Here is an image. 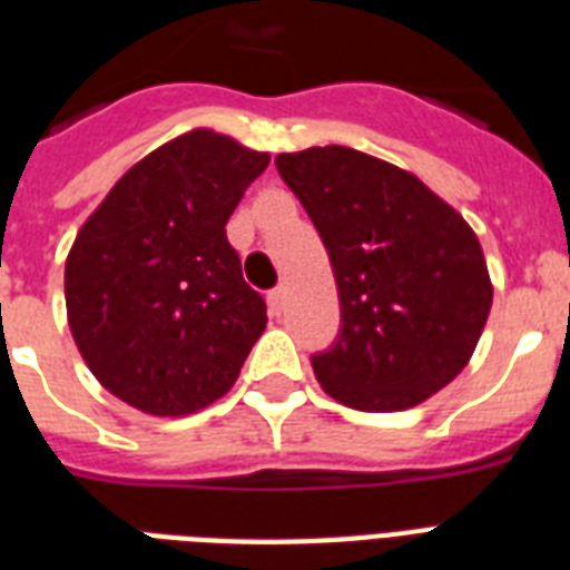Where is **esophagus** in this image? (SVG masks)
Returning a JSON list of instances; mask_svg holds the SVG:
<instances>
[{
	"instance_id": "1",
	"label": "esophagus",
	"mask_w": 570,
	"mask_h": 570,
	"mask_svg": "<svg viewBox=\"0 0 570 570\" xmlns=\"http://www.w3.org/2000/svg\"><path fill=\"white\" fill-rule=\"evenodd\" d=\"M284 302H286V286H275V289L268 293V311H272V316H281Z\"/></svg>"
}]
</instances>
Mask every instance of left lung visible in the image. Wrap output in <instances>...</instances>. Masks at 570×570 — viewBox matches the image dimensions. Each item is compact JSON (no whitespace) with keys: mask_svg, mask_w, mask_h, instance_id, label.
I'll use <instances>...</instances> for the list:
<instances>
[{"mask_svg":"<svg viewBox=\"0 0 570 570\" xmlns=\"http://www.w3.org/2000/svg\"><path fill=\"white\" fill-rule=\"evenodd\" d=\"M337 277L340 334L311 357L328 396L405 411L468 366L491 311V277L470 230L414 174L352 147L281 154Z\"/></svg>","mask_w":570,"mask_h":570,"instance_id":"1","label":"left lung"}]
</instances>
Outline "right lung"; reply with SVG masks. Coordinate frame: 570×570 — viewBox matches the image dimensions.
<instances>
[{
  "instance_id": "1",
  "label": "right lung",
  "mask_w": 570,
  "mask_h": 570,
  "mask_svg": "<svg viewBox=\"0 0 570 570\" xmlns=\"http://www.w3.org/2000/svg\"><path fill=\"white\" fill-rule=\"evenodd\" d=\"M268 154L195 129L132 165L82 224L65 266L67 322L102 387L156 416L233 387L266 328L224 224Z\"/></svg>"
}]
</instances>
